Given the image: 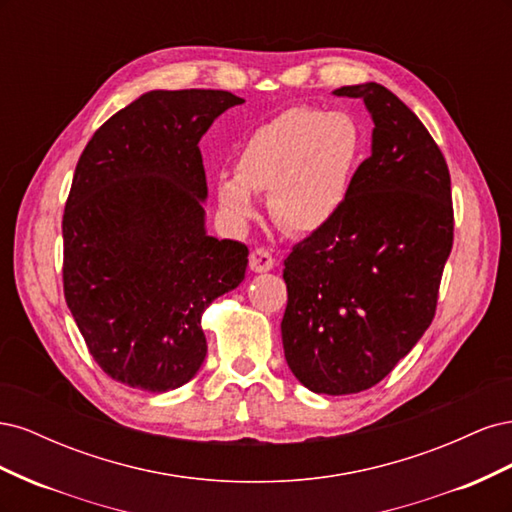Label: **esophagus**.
<instances>
[{
    "label": "esophagus",
    "mask_w": 512,
    "mask_h": 512,
    "mask_svg": "<svg viewBox=\"0 0 512 512\" xmlns=\"http://www.w3.org/2000/svg\"><path fill=\"white\" fill-rule=\"evenodd\" d=\"M275 267V258L271 256L269 250H265V247H256V250H252L250 254V269L254 273H267Z\"/></svg>",
    "instance_id": "1"
}]
</instances>
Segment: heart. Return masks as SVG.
I'll list each match as a JSON object with an SVG mask.
<instances>
[{"label":"heart","mask_w":512,"mask_h":512,"mask_svg":"<svg viewBox=\"0 0 512 512\" xmlns=\"http://www.w3.org/2000/svg\"><path fill=\"white\" fill-rule=\"evenodd\" d=\"M365 153V134L352 115L292 106L260 123L237 153V173H222L215 198L226 218H256V192H269L284 226L312 232L333 222L348 203Z\"/></svg>","instance_id":"obj_1"}]
</instances>
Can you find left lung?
<instances>
[{
  "mask_svg": "<svg viewBox=\"0 0 512 512\" xmlns=\"http://www.w3.org/2000/svg\"><path fill=\"white\" fill-rule=\"evenodd\" d=\"M374 121L337 218L284 260V356L305 389L361 393L378 384L433 320L453 247L451 177L410 108L378 83L348 85Z\"/></svg>",
  "mask_w": 512,
  "mask_h": 512,
  "instance_id": "obj_1",
  "label": "left lung"
}]
</instances>
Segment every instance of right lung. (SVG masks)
Here are the masks:
<instances>
[{
    "label": "right lung",
    "mask_w": 512,
    "mask_h": 512,
    "mask_svg": "<svg viewBox=\"0 0 512 512\" xmlns=\"http://www.w3.org/2000/svg\"><path fill=\"white\" fill-rule=\"evenodd\" d=\"M245 100L153 89L91 136L64 213V294L104 374L147 393L190 382L205 309L245 277L247 247L207 232L198 143Z\"/></svg>",
    "instance_id": "1"
}]
</instances>
